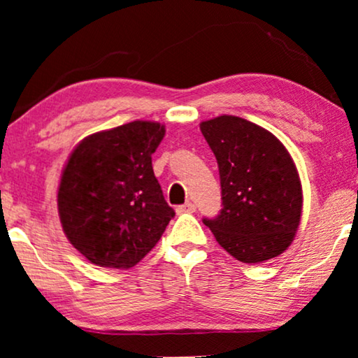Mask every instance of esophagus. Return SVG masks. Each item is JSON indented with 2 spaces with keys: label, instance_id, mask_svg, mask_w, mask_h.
Returning a JSON list of instances; mask_svg holds the SVG:
<instances>
[{
  "label": "esophagus",
  "instance_id": "1",
  "mask_svg": "<svg viewBox=\"0 0 358 358\" xmlns=\"http://www.w3.org/2000/svg\"><path fill=\"white\" fill-rule=\"evenodd\" d=\"M176 212H178L179 215H182V213H194L195 212V205L192 202L179 205V207L176 208Z\"/></svg>",
  "mask_w": 358,
  "mask_h": 358
}]
</instances>
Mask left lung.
<instances>
[{
	"instance_id": "8db88e82",
	"label": "left lung",
	"mask_w": 358,
	"mask_h": 358,
	"mask_svg": "<svg viewBox=\"0 0 358 358\" xmlns=\"http://www.w3.org/2000/svg\"><path fill=\"white\" fill-rule=\"evenodd\" d=\"M200 130L217 158L223 205L203 224L238 261L277 257L301 218V182L290 153L271 131L241 117L220 115Z\"/></svg>"
}]
</instances>
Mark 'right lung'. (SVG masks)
Returning <instances> with one entry per match:
<instances>
[{
	"label": "right lung",
	"instance_id": "obj_1",
	"mask_svg": "<svg viewBox=\"0 0 358 358\" xmlns=\"http://www.w3.org/2000/svg\"><path fill=\"white\" fill-rule=\"evenodd\" d=\"M164 131L158 122L135 120L86 136L68 158L57 199L60 222L96 266H136L174 218L151 166Z\"/></svg>",
	"mask_w": 358,
	"mask_h": 358
}]
</instances>
